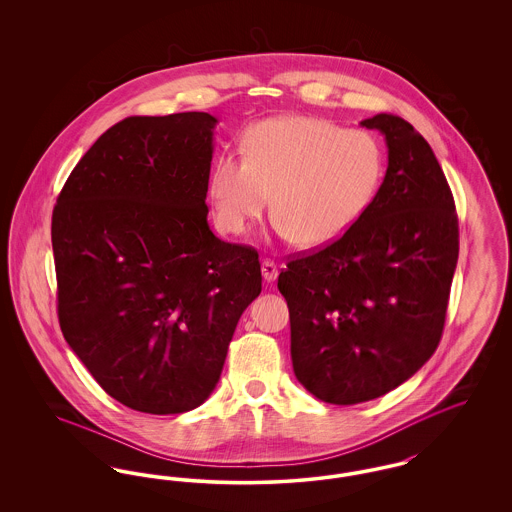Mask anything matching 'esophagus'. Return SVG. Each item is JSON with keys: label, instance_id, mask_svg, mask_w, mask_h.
I'll return each mask as SVG.
<instances>
[{"label": "esophagus", "instance_id": "34e87169", "mask_svg": "<svg viewBox=\"0 0 512 512\" xmlns=\"http://www.w3.org/2000/svg\"><path fill=\"white\" fill-rule=\"evenodd\" d=\"M261 270H263V278H265L267 282H274V280H276V276H278V267H276L270 259H265V261H263Z\"/></svg>", "mask_w": 512, "mask_h": 512}]
</instances>
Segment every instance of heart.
Masks as SVG:
<instances>
[{"instance_id":"heart-1","label":"heart","mask_w":512,"mask_h":512,"mask_svg":"<svg viewBox=\"0 0 512 512\" xmlns=\"http://www.w3.org/2000/svg\"><path fill=\"white\" fill-rule=\"evenodd\" d=\"M384 147L363 128L318 117L255 124L242 157L222 153L209 172L217 224L240 236L272 194L276 232L303 247L330 244L363 217L384 176Z\"/></svg>"}]
</instances>
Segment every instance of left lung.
Masks as SVG:
<instances>
[{"instance_id":"8db88e82","label":"left lung","mask_w":512,"mask_h":512,"mask_svg":"<svg viewBox=\"0 0 512 512\" xmlns=\"http://www.w3.org/2000/svg\"><path fill=\"white\" fill-rule=\"evenodd\" d=\"M388 144V171L363 217L278 276L293 372L332 405L395 390L436 351L459 259L455 199L430 144L390 113L361 122Z\"/></svg>"}]
</instances>
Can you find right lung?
I'll return each mask as SVG.
<instances>
[{"mask_svg": "<svg viewBox=\"0 0 512 512\" xmlns=\"http://www.w3.org/2000/svg\"><path fill=\"white\" fill-rule=\"evenodd\" d=\"M215 124L197 111L117 122L53 207L61 332L99 386L140 413L199 407L261 293L257 249L207 224Z\"/></svg>", "mask_w": 512, "mask_h": 512, "instance_id": "right-lung-1", "label": "right lung"}]
</instances>
